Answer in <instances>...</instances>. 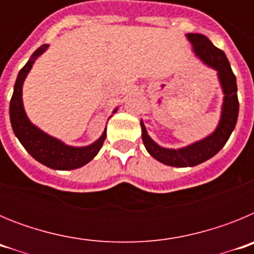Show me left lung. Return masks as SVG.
Segmentation results:
<instances>
[{
	"label": "left lung",
	"mask_w": 254,
	"mask_h": 254,
	"mask_svg": "<svg viewBox=\"0 0 254 254\" xmlns=\"http://www.w3.org/2000/svg\"><path fill=\"white\" fill-rule=\"evenodd\" d=\"M187 39L193 47L194 55L208 67L217 71L220 86L223 89L224 99L221 107V116L215 131L206 136L202 140L196 141L188 146L181 149H167L155 142L149 134L146 127L141 121V132H142L143 145L152 158L169 167L186 168L194 167L203 161L215 156L223 149L229 140L232 132L237 125L238 113H239V102H238L237 78L233 73L225 53L216 48L210 40L202 34H187Z\"/></svg>",
	"instance_id": "8db88e82"
}]
</instances>
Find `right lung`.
Here are the masks:
<instances>
[{
  "label": "right lung",
  "mask_w": 254,
  "mask_h": 254,
  "mask_svg": "<svg viewBox=\"0 0 254 254\" xmlns=\"http://www.w3.org/2000/svg\"><path fill=\"white\" fill-rule=\"evenodd\" d=\"M48 48V44L40 46L37 51L31 55L30 60L20 69L16 82L13 86V94L10 102V121L12 126L13 133L19 138L21 145L25 147L26 151L39 163L46 167L56 170H72L84 167L85 164L93 160L96 154L102 149L103 142L107 137V128L99 138L94 141L87 146L75 147L68 146L58 138L46 133L37 126L33 125L28 118L22 104V85L26 76L30 72L31 67L35 60L40 55H43ZM116 108L113 113H116Z\"/></svg>",
  "instance_id": "1"
}]
</instances>
